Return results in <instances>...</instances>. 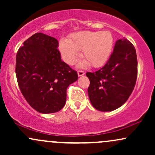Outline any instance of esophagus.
<instances>
[{"mask_svg": "<svg viewBox=\"0 0 155 155\" xmlns=\"http://www.w3.org/2000/svg\"><path fill=\"white\" fill-rule=\"evenodd\" d=\"M77 74H78V76H82L84 75V72L82 71H79L77 72Z\"/></svg>", "mask_w": 155, "mask_h": 155, "instance_id": "1", "label": "esophagus"}]
</instances>
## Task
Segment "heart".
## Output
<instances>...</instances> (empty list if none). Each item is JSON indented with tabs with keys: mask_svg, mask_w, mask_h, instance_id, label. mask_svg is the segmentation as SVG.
I'll list each match as a JSON object with an SVG mask.
<instances>
[{
	"mask_svg": "<svg viewBox=\"0 0 155 155\" xmlns=\"http://www.w3.org/2000/svg\"><path fill=\"white\" fill-rule=\"evenodd\" d=\"M114 38L110 31H81L74 33L66 40L60 41L59 50L63 60L69 65L76 63L82 50L84 58L80 67L90 64L93 68H100L107 63L113 50Z\"/></svg>",
	"mask_w": 155,
	"mask_h": 155,
	"instance_id": "obj_1",
	"label": "heart"
}]
</instances>
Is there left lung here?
I'll return each mask as SVG.
<instances>
[{
    "mask_svg": "<svg viewBox=\"0 0 155 155\" xmlns=\"http://www.w3.org/2000/svg\"><path fill=\"white\" fill-rule=\"evenodd\" d=\"M137 73L135 47L126 38L117 40L107 63L97 71L86 74L92 106L101 111H111L122 106L134 89Z\"/></svg>",
    "mask_w": 155,
    "mask_h": 155,
    "instance_id": "obj_1",
    "label": "left lung"
}]
</instances>
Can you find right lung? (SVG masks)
I'll return each mask as SVG.
<instances>
[{
	"mask_svg": "<svg viewBox=\"0 0 155 155\" xmlns=\"http://www.w3.org/2000/svg\"><path fill=\"white\" fill-rule=\"evenodd\" d=\"M56 38L36 33L27 39L16 56V76L21 92L35 111H59L66 90L78 79L76 71L62 61Z\"/></svg>",
	"mask_w": 155,
	"mask_h": 155,
	"instance_id": "1",
	"label": "right lung"
}]
</instances>
